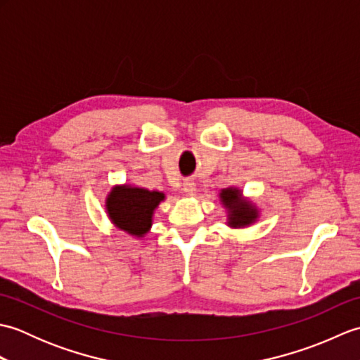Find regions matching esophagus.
Here are the masks:
<instances>
[{
	"instance_id": "esophagus-1",
	"label": "esophagus",
	"mask_w": 360,
	"mask_h": 360,
	"mask_svg": "<svg viewBox=\"0 0 360 360\" xmlns=\"http://www.w3.org/2000/svg\"><path fill=\"white\" fill-rule=\"evenodd\" d=\"M184 192L187 193V195H195L196 193V184L193 181H186L184 182Z\"/></svg>"
}]
</instances>
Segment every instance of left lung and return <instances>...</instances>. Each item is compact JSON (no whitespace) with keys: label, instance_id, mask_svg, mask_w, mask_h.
I'll list each match as a JSON object with an SVG mask.
<instances>
[{"label":"left lung","instance_id":"8db88e82","mask_svg":"<svg viewBox=\"0 0 360 360\" xmlns=\"http://www.w3.org/2000/svg\"><path fill=\"white\" fill-rule=\"evenodd\" d=\"M221 200L226 204V207H229V224L232 227H240V226H248L250 224L255 215V210L250 207L248 202L241 201V195L238 190L235 188H227L223 190L221 193Z\"/></svg>","mask_w":360,"mask_h":360}]
</instances>
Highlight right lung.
I'll list each match as a JSON object with an SVG mask.
<instances>
[{"label": "right lung", "instance_id": "add662e5", "mask_svg": "<svg viewBox=\"0 0 360 360\" xmlns=\"http://www.w3.org/2000/svg\"><path fill=\"white\" fill-rule=\"evenodd\" d=\"M162 200L164 193L124 186L112 188L106 200V209L112 223L119 229L131 235L142 236L148 232L153 210Z\"/></svg>", "mask_w": 360, "mask_h": 360}]
</instances>
